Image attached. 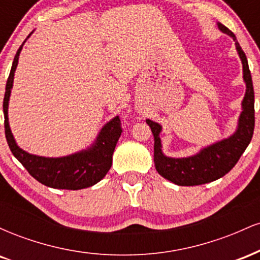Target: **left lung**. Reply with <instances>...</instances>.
Wrapping results in <instances>:
<instances>
[{
  "label": "left lung",
  "mask_w": 260,
  "mask_h": 260,
  "mask_svg": "<svg viewBox=\"0 0 260 260\" xmlns=\"http://www.w3.org/2000/svg\"><path fill=\"white\" fill-rule=\"evenodd\" d=\"M217 26L220 30L234 39L236 49L243 64V79L246 82L247 90L242 103L243 111L238 120L237 131L230 138L204 148L194 156L172 159L165 156L161 151V140L159 137L161 126L159 123L147 120V123L154 134V164L156 171L166 180L174 182L178 186H198L225 176L240 160L241 155L252 140L254 132V90L248 61L238 41L236 40L234 32L229 30L221 23H217Z\"/></svg>",
  "instance_id": "1"
}]
</instances>
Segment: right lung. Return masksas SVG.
<instances>
[{
  "label": "right lung",
  "mask_w": 260,
  "mask_h": 260,
  "mask_svg": "<svg viewBox=\"0 0 260 260\" xmlns=\"http://www.w3.org/2000/svg\"><path fill=\"white\" fill-rule=\"evenodd\" d=\"M22 47L23 45L18 49L14 56L4 98L5 133L12 154L19 160V162L35 180L47 187L77 190L94 186L105 177L112 165V154L122 133L120 117L116 116L104 126L95 144H92V147L88 150L63 157L37 156L22 150L14 142L8 124V100Z\"/></svg>",
  "instance_id": "add662e5"
}]
</instances>
